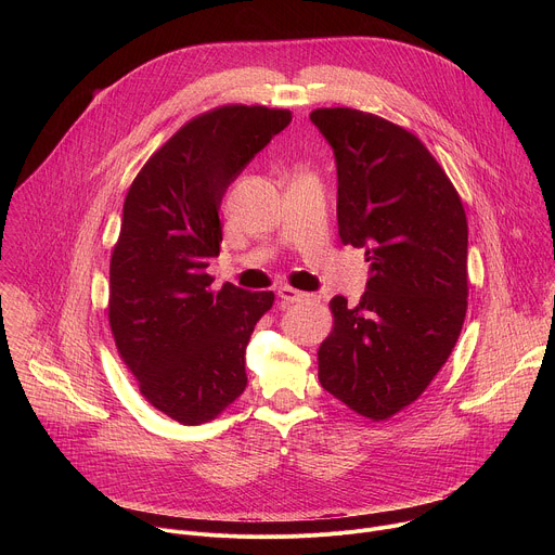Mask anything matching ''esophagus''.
I'll use <instances>...</instances> for the list:
<instances>
[{
    "label": "esophagus",
    "instance_id": "obj_1",
    "mask_svg": "<svg viewBox=\"0 0 555 555\" xmlns=\"http://www.w3.org/2000/svg\"><path fill=\"white\" fill-rule=\"evenodd\" d=\"M279 298H281V302L283 305H294V302H300V300H307L309 298V294H305V292H298V289H294V287H279Z\"/></svg>",
    "mask_w": 555,
    "mask_h": 555
}]
</instances>
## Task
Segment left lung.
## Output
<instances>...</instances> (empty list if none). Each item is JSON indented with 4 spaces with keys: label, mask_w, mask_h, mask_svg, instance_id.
<instances>
[{
    "label": "left lung",
    "mask_w": 555,
    "mask_h": 555,
    "mask_svg": "<svg viewBox=\"0 0 555 555\" xmlns=\"http://www.w3.org/2000/svg\"><path fill=\"white\" fill-rule=\"evenodd\" d=\"M334 146L338 234L364 248L366 292L334 296L319 379L353 413L384 422L411 406L450 358L467 311L461 197L409 129L351 107L309 114Z\"/></svg>",
    "instance_id": "1"
}]
</instances>
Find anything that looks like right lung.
<instances>
[{
	"mask_svg": "<svg viewBox=\"0 0 555 555\" xmlns=\"http://www.w3.org/2000/svg\"><path fill=\"white\" fill-rule=\"evenodd\" d=\"M289 122V109L263 105L204 112L149 157L125 197L109 327L142 398L184 426L219 417L246 390V347L274 294L215 292L206 268L225 189Z\"/></svg>",
	"mask_w": 555,
	"mask_h": 555,
	"instance_id": "right-lung-1",
	"label": "right lung"
}]
</instances>
